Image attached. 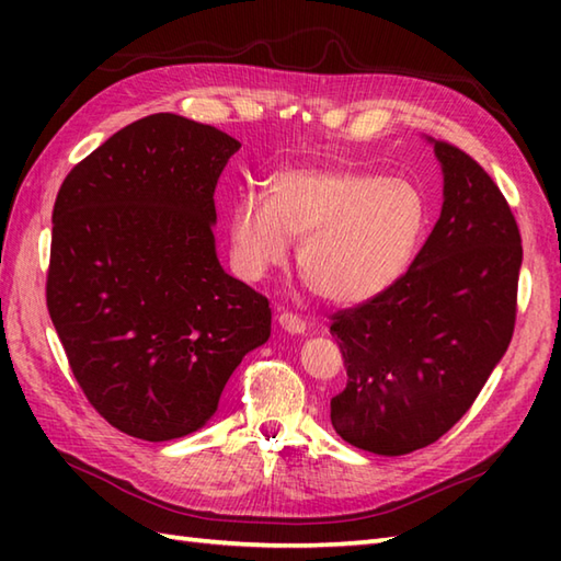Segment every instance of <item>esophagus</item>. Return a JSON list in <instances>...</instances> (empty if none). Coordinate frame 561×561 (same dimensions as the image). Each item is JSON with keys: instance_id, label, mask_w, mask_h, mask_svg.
<instances>
[{"instance_id": "1", "label": "esophagus", "mask_w": 561, "mask_h": 561, "mask_svg": "<svg viewBox=\"0 0 561 561\" xmlns=\"http://www.w3.org/2000/svg\"><path fill=\"white\" fill-rule=\"evenodd\" d=\"M282 330L291 332V335H301V332H306V320L299 318L296 313H289V311H279L277 316Z\"/></svg>"}]
</instances>
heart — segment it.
Returning a JSON list of instances; mask_svg holds the SVG:
<instances>
[{"label":"heart","instance_id":"heart-1","mask_svg":"<svg viewBox=\"0 0 561 561\" xmlns=\"http://www.w3.org/2000/svg\"><path fill=\"white\" fill-rule=\"evenodd\" d=\"M432 207L402 178L344 169H289L270 181V197L248 193L229 221L231 255L257 282L287 262L291 238L299 270L320 299L364 304L392 287L420 250Z\"/></svg>","mask_w":561,"mask_h":561}]
</instances>
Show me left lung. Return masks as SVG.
<instances>
[{
  "label": "left lung",
  "mask_w": 561,
  "mask_h": 561,
  "mask_svg": "<svg viewBox=\"0 0 561 561\" xmlns=\"http://www.w3.org/2000/svg\"><path fill=\"white\" fill-rule=\"evenodd\" d=\"M428 141L444 173L434 231L392 287L330 325L347 366V388L330 400L332 426L376 456L444 436L502 362L516 323L514 214L478 161Z\"/></svg>",
  "instance_id": "8db88e82"
}]
</instances>
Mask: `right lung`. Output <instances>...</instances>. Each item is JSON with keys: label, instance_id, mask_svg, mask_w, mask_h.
Wrapping results in <instances>:
<instances>
[{"label": "right lung", "instance_id": "1", "mask_svg": "<svg viewBox=\"0 0 561 561\" xmlns=\"http://www.w3.org/2000/svg\"><path fill=\"white\" fill-rule=\"evenodd\" d=\"M241 141L157 113L77 163L53 209L47 311L83 396L145 440L197 432L270 337L262 294L226 274L214 187Z\"/></svg>", "mask_w": 561, "mask_h": 561}]
</instances>
